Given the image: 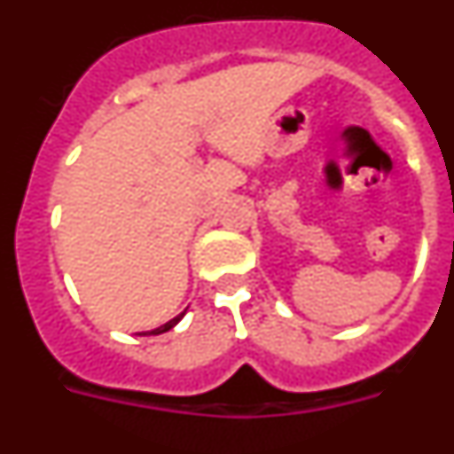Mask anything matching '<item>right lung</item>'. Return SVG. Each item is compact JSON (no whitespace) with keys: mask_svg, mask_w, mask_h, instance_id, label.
Here are the masks:
<instances>
[{"mask_svg":"<svg viewBox=\"0 0 454 454\" xmlns=\"http://www.w3.org/2000/svg\"><path fill=\"white\" fill-rule=\"evenodd\" d=\"M184 314H186V311H182V314H179V316H175V318H172V320H168V323L161 325V327H156V330H152V332H143V334H163V332L172 330V327H175V325H177L179 320L184 318Z\"/></svg>","mask_w":454,"mask_h":454,"instance_id":"1","label":"right lung"}]
</instances>
